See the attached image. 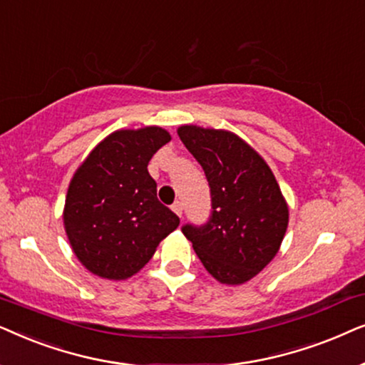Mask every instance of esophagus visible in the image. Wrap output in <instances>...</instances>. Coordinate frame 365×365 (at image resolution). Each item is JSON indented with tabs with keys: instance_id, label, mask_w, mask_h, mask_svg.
<instances>
[{
	"instance_id": "34e87169",
	"label": "esophagus",
	"mask_w": 365,
	"mask_h": 365,
	"mask_svg": "<svg viewBox=\"0 0 365 365\" xmlns=\"http://www.w3.org/2000/svg\"><path fill=\"white\" fill-rule=\"evenodd\" d=\"M172 210L175 212V213H177V215L178 217H182V213H183V205H182V202H175L173 203V205H172Z\"/></svg>"
}]
</instances>
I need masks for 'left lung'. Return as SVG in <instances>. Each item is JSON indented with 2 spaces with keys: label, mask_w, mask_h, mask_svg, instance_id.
Instances as JSON below:
<instances>
[{
  "label": "left lung",
  "mask_w": 365,
  "mask_h": 365,
  "mask_svg": "<svg viewBox=\"0 0 365 365\" xmlns=\"http://www.w3.org/2000/svg\"><path fill=\"white\" fill-rule=\"evenodd\" d=\"M180 140L207 175L212 217L183 235L213 279L240 285L264 270L280 250L289 205L264 158L228 130L182 125Z\"/></svg>",
  "instance_id": "1"
}]
</instances>
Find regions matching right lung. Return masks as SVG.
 Returning <instances> with one entry per match:
<instances>
[{
    "label": "right lung",
    "mask_w": 365,
    "mask_h": 365,
    "mask_svg": "<svg viewBox=\"0 0 365 365\" xmlns=\"http://www.w3.org/2000/svg\"><path fill=\"white\" fill-rule=\"evenodd\" d=\"M170 140L162 126L116 130L73 173L63 225L73 254L93 275L125 280L138 274L178 227L147 168Z\"/></svg>",
    "instance_id": "obj_1"
}]
</instances>
